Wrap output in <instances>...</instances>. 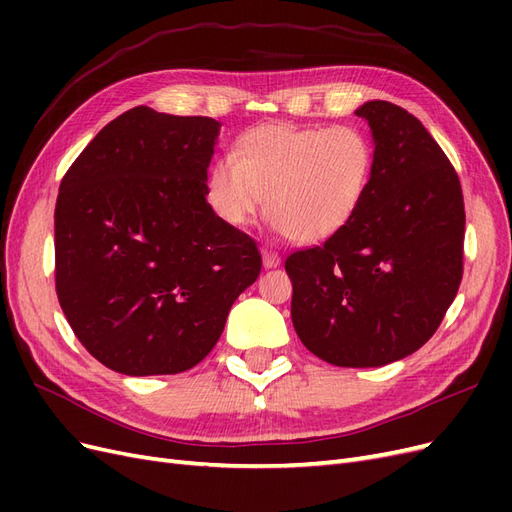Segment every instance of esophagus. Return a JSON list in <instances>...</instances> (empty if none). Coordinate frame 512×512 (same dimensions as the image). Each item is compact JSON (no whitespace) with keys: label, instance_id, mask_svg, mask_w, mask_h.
<instances>
[{"label":"esophagus","instance_id":"esophagus-1","mask_svg":"<svg viewBox=\"0 0 512 512\" xmlns=\"http://www.w3.org/2000/svg\"><path fill=\"white\" fill-rule=\"evenodd\" d=\"M280 262H282L280 254L273 252V250H262V265H265L267 269H275V267H280Z\"/></svg>","mask_w":512,"mask_h":512}]
</instances>
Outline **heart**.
<instances>
[{"label":"heart","mask_w":512,"mask_h":512,"mask_svg":"<svg viewBox=\"0 0 512 512\" xmlns=\"http://www.w3.org/2000/svg\"><path fill=\"white\" fill-rule=\"evenodd\" d=\"M371 173L374 149L359 128L262 123L237 138L230 158L211 166L207 200L230 226L247 224L265 203L275 228L312 245L350 224Z\"/></svg>","instance_id":"b5f03b06"}]
</instances>
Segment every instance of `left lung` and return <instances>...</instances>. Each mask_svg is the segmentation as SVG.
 Wrapping results in <instances>:
<instances>
[{"instance_id":"obj_1","label":"left lung","mask_w":512,"mask_h":512,"mask_svg":"<svg viewBox=\"0 0 512 512\" xmlns=\"http://www.w3.org/2000/svg\"><path fill=\"white\" fill-rule=\"evenodd\" d=\"M374 138V173L350 224L286 258L290 316L303 346L337 367H380L438 331L463 275L461 183L406 108H356Z\"/></svg>"}]
</instances>
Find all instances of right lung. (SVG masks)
Segmentation results:
<instances>
[{"instance_id": "right-lung-1", "label": "right lung", "mask_w": 512, "mask_h": 512, "mask_svg": "<svg viewBox=\"0 0 512 512\" xmlns=\"http://www.w3.org/2000/svg\"><path fill=\"white\" fill-rule=\"evenodd\" d=\"M220 126L134 106L61 179L55 288L74 335L126 376L192 369L256 282V241L207 203Z\"/></svg>"}]
</instances>
